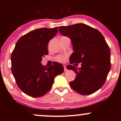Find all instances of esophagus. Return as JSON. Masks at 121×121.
<instances>
[{
  "mask_svg": "<svg viewBox=\"0 0 121 121\" xmlns=\"http://www.w3.org/2000/svg\"><path fill=\"white\" fill-rule=\"evenodd\" d=\"M64 72H66V71L67 70V68H66V66L65 65H64Z\"/></svg>",
  "mask_w": 121,
  "mask_h": 121,
  "instance_id": "esophagus-1",
  "label": "esophagus"
}]
</instances>
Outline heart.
I'll list each match as a JSON object with an SVG mask.
<instances>
[{
	"label": "heart",
	"instance_id": "obj_1",
	"mask_svg": "<svg viewBox=\"0 0 121 121\" xmlns=\"http://www.w3.org/2000/svg\"><path fill=\"white\" fill-rule=\"evenodd\" d=\"M66 37H62V38H65ZM66 56H59L57 57V59L58 61L60 62H64L65 60Z\"/></svg>",
	"mask_w": 121,
	"mask_h": 121
}]
</instances>
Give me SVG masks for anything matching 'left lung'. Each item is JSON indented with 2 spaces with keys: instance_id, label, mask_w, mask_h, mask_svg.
Returning <instances> with one entry per match:
<instances>
[{
  "instance_id": "left-lung-1",
  "label": "left lung",
  "mask_w": 121,
  "mask_h": 121,
  "mask_svg": "<svg viewBox=\"0 0 121 121\" xmlns=\"http://www.w3.org/2000/svg\"><path fill=\"white\" fill-rule=\"evenodd\" d=\"M61 35L71 39L73 52L67 68L75 72L69 83L78 93L87 95L97 91L106 80L111 69V53L105 38L98 30L84 24L59 26ZM76 62V64H74ZM81 63L78 69L74 65Z\"/></svg>"
}]
</instances>
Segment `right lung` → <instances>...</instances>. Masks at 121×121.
<instances>
[{
	"label": "right lung",
	"instance_id": "right-lung-1",
	"mask_svg": "<svg viewBox=\"0 0 121 121\" xmlns=\"http://www.w3.org/2000/svg\"><path fill=\"white\" fill-rule=\"evenodd\" d=\"M57 27L42 28L25 35L16 42L11 56V71L20 90L30 96H42L49 91L56 76L63 73L62 64L49 67L41 63L48 53V43L57 34Z\"/></svg>",
	"mask_w": 121,
	"mask_h": 121
}]
</instances>
